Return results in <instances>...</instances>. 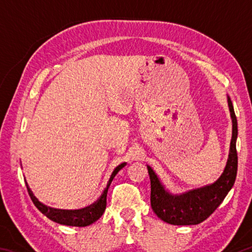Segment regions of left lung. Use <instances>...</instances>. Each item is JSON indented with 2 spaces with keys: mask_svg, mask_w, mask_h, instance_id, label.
I'll return each instance as SVG.
<instances>
[{
  "mask_svg": "<svg viewBox=\"0 0 252 252\" xmlns=\"http://www.w3.org/2000/svg\"><path fill=\"white\" fill-rule=\"evenodd\" d=\"M230 117L232 121V136L230 142L227 163L218 180L200 189L188 191L182 194H172L162 185L159 177L150 165H147L151 181V207L153 212L173 225L199 224L210 217L223 201L236 181L238 157L236 142L238 138V123L230 96L227 95Z\"/></svg>",
  "mask_w": 252,
  "mask_h": 252,
  "instance_id": "8db88e82",
  "label": "left lung"
}]
</instances>
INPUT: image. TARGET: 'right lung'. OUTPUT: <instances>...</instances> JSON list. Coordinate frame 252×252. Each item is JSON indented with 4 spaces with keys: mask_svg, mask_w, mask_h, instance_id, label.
Segmentation results:
<instances>
[{
    "mask_svg": "<svg viewBox=\"0 0 252 252\" xmlns=\"http://www.w3.org/2000/svg\"><path fill=\"white\" fill-rule=\"evenodd\" d=\"M126 164V162L125 163H121L113 170V172L111 174L108 181V185H106V188L103 192H102L101 197L97 199V201L91 204V206H89L88 208L81 209V210H62V209H53L46 207L45 204L40 202L35 195L33 194L31 188L28 185V182H25V185H27L29 194L32 199L34 206L39 209L44 216L48 217L50 220H52L54 222L60 224L70 225V227H87V225H90L93 222H95V221L97 219H100L101 216L103 215L106 207V193H108L109 187L114 177L117 176V173L120 171Z\"/></svg>",
    "mask_w": 252,
    "mask_h": 252,
    "instance_id": "obj_1",
    "label": "right lung"
}]
</instances>
